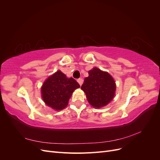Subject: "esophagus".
Segmentation results:
<instances>
[{
  "label": "esophagus",
  "instance_id": "1",
  "mask_svg": "<svg viewBox=\"0 0 160 160\" xmlns=\"http://www.w3.org/2000/svg\"><path fill=\"white\" fill-rule=\"evenodd\" d=\"M77 82H78V83H79V84L80 85H81L82 84H83V79H81V78H79V79H77Z\"/></svg>",
  "mask_w": 160,
  "mask_h": 160
}]
</instances>
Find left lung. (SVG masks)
<instances>
[{
    "label": "left lung",
    "mask_w": 160,
    "mask_h": 160,
    "mask_svg": "<svg viewBox=\"0 0 160 160\" xmlns=\"http://www.w3.org/2000/svg\"><path fill=\"white\" fill-rule=\"evenodd\" d=\"M81 89L85 92L90 105L95 108H100L113 99L116 85L108 72L94 67L89 71V76L84 79Z\"/></svg>",
    "instance_id": "obj_1"
}]
</instances>
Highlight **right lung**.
Wrapping results in <instances>:
<instances>
[{
  "label": "right lung",
  "mask_w": 160,
  "mask_h": 160,
  "mask_svg": "<svg viewBox=\"0 0 160 160\" xmlns=\"http://www.w3.org/2000/svg\"><path fill=\"white\" fill-rule=\"evenodd\" d=\"M79 88V84L73 78H67L61 71H57L42 84V98L49 107L61 110L68 105L72 92Z\"/></svg>",
  "instance_id": "add662e5"
}]
</instances>
